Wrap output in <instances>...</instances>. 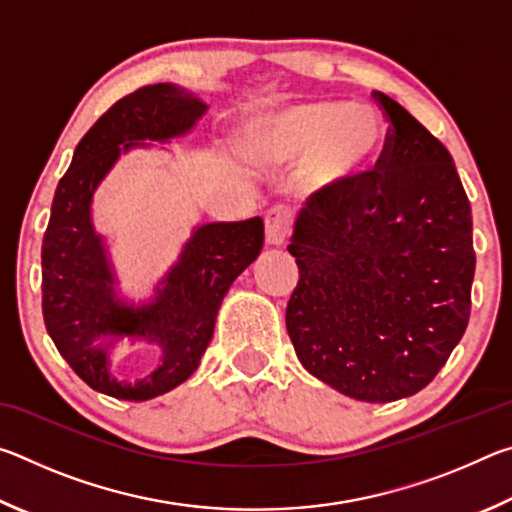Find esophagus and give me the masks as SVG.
<instances>
[{
    "label": "esophagus",
    "instance_id": "obj_1",
    "mask_svg": "<svg viewBox=\"0 0 512 512\" xmlns=\"http://www.w3.org/2000/svg\"><path fill=\"white\" fill-rule=\"evenodd\" d=\"M291 223L293 216L291 210L284 205H275L266 212V241L271 246H280L284 244V239L291 232Z\"/></svg>",
    "mask_w": 512,
    "mask_h": 512
}]
</instances>
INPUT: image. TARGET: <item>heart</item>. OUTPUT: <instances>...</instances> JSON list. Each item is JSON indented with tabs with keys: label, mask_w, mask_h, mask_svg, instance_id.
Wrapping results in <instances>:
<instances>
[{
	"label": "heart",
	"mask_w": 512,
	"mask_h": 512,
	"mask_svg": "<svg viewBox=\"0 0 512 512\" xmlns=\"http://www.w3.org/2000/svg\"><path fill=\"white\" fill-rule=\"evenodd\" d=\"M388 142L384 117L348 101H309L268 117L253 151L273 167L307 160V180L339 187L375 167Z\"/></svg>",
	"instance_id": "1"
}]
</instances>
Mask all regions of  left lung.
Wrapping results in <instances>:
<instances>
[{
    "instance_id": "1",
    "label": "left lung",
    "mask_w": 512,
    "mask_h": 512,
    "mask_svg": "<svg viewBox=\"0 0 512 512\" xmlns=\"http://www.w3.org/2000/svg\"><path fill=\"white\" fill-rule=\"evenodd\" d=\"M375 169L307 198L289 253L300 280L287 332L302 366L361 402L422 391L472 307V210L452 155L386 94Z\"/></svg>"
}]
</instances>
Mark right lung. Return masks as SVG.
<instances>
[{
	"label": "right lung",
	"instance_id": "obj_1",
	"mask_svg": "<svg viewBox=\"0 0 512 512\" xmlns=\"http://www.w3.org/2000/svg\"><path fill=\"white\" fill-rule=\"evenodd\" d=\"M205 110L201 99L171 83L144 85L119 99L83 135L51 203L42 239L47 332L85 384L117 400H151L192 375L212 341L223 296L264 246L259 216L205 223L155 287L151 302L135 307L117 298L106 246L92 225L94 189L121 153L146 146L142 140L167 142L185 135ZM124 338L158 342L163 348L161 366L133 385L109 375V350Z\"/></svg>",
	"mask_w": 512,
	"mask_h": 512
}]
</instances>
